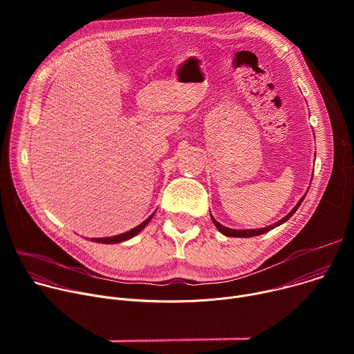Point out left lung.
<instances>
[{
    "label": "left lung",
    "instance_id": "1",
    "mask_svg": "<svg viewBox=\"0 0 354 354\" xmlns=\"http://www.w3.org/2000/svg\"><path fill=\"white\" fill-rule=\"evenodd\" d=\"M306 198V196L302 197L298 203H297V206L284 217V218H281L280 221H277V223H274L273 225H269V227H266V228H261V230H231V228H227V227H224V225H221L218 221H216L213 217H212V220H213V223H214V225L217 227V230L221 232V234H224L225 236H235V238H249V236H257V235H261V234H265V232H268V231H270V230H273V228H276L277 225H280V224H283V223H286L295 212H297V209L301 206V203H302V200Z\"/></svg>",
    "mask_w": 354,
    "mask_h": 354
}]
</instances>
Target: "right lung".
I'll list each match as a JSON object with an SVG mask.
<instances>
[{
	"label": "right lung",
	"instance_id": "right-lung-1",
	"mask_svg": "<svg viewBox=\"0 0 354 354\" xmlns=\"http://www.w3.org/2000/svg\"><path fill=\"white\" fill-rule=\"evenodd\" d=\"M153 218V216H149L145 221H142L140 225H137V227H134L133 230H130V231H127V232H124V234H120V235H115V236H108V238H92L91 241L92 242H100V243H118V242H123V241H127V239H130V238H133L134 235H137L148 223H149V220Z\"/></svg>",
	"mask_w": 354,
	"mask_h": 354
}]
</instances>
